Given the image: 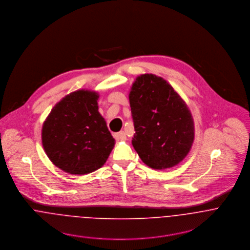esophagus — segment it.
I'll return each mask as SVG.
<instances>
[{
  "label": "esophagus",
  "instance_id": "obj_1",
  "mask_svg": "<svg viewBox=\"0 0 250 250\" xmlns=\"http://www.w3.org/2000/svg\"><path fill=\"white\" fill-rule=\"evenodd\" d=\"M114 137L117 141H125L126 140V135L124 131H120L118 133H115Z\"/></svg>",
  "mask_w": 250,
  "mask_h": 250
}]
</instances>
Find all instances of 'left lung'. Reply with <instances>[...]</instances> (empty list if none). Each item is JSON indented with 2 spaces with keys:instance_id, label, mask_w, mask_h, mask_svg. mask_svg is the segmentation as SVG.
<instances>
[{
  "instance_id": "left-lung-1",
  "label": "left lung",
  "mask_w": 250,
  "mask_h": 250,
  "mask_svg": "<svg viewBox=\"0 0 250 250\" xmlns=\"http://www.w3.org/2000/svg\"><path fill=\"white\" fill-rule=\"evenodd\" d=\"M128 98L135 129L131 143L141 160L157 170L178 165L194 140V119L184 100L153 74L137 77Z\"/></svg>"
}]
</instances>
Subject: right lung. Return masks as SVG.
<instances>
[{"instance_id":"add662e5","label":"right lung","mask_w":250,"mask_h":250,"mask_svg":"<svg viewBox=\"0 0 250 250\" xmlns=\"http://www.w3.org/2000/svg\"><path fill=\"white\" fill-rule=\"evenodd\" d=\"M99 93L81 89L60 100L42 125L44 150L58 168L74 175L104 166L115 139L99 112Z\"/></svg>"}]
</instances>
